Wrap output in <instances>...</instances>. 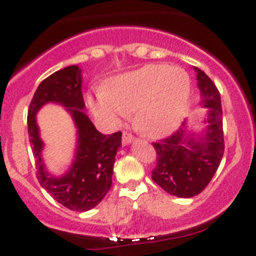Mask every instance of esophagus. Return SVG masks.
<instances>
[{"instance_id": "obj_1", "label": "esophagus", "mask_w": 256, "mask_h": 256, "mask_svg": "<svg viewBox=\"0 0 256 256\" xmlns=\"http://www.w3.org/2000/svg\"><path fill=\"white\" fill-rule=\"evenodd\" d=\"M132 140H134V136L131 134H128V132H124L122 134V146L130 144Z\"/></svg>"}]
</instances>
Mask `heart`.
Segmentation results:
<instances>
[{
  "label": "heart",
  "mask_w": 256,
  "mask_h": 256,
  "mask_svg": "<svg viewBox=\"0 0 256 256\" xmlns=\"http://www.w3.org/2000/svg\"><path fill=\"white\" fill-rule=\"evenodd\" d=\"M189 74L180 67L146 64L113 78L107 91L89 100L94 116L110 128L122 124L136 109L137 124L150 137H162L177 128L190 98Z\"/></svg>",
  "instance_id": "b5f03b06"
}]
</instances>
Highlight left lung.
Wrapping results in <instances>:
<instances>
[{
  "label": "left lung",
  "mask_w": 256,
  "mask_h": 256,
  "mask_svg": "<svg viewBox=\"0 0 256 256\" xmlns=\"http://www.w3.org/2000/svg\"><path fill=\"white\" fill-rule=\"evenodd\" d=\"M201 94L200 106L207 110L198 131L185 119L172 136L154 143L156 166L152 179L166 192L189 198L198 195L216 174L224 154L220 94L204 71L194 67Z\"/></svg>",
  "instance_id": "left-lung-1"
}]
</instances>
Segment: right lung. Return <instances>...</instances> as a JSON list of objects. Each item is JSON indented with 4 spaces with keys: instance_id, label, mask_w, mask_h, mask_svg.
Instances as JSON below:
<instances>
[{
    "instance_id": "obj_1",
    "label": "right lung",
    "mask_w": 256,
    "mask_h": 256,
    "mask_svg": "<svg viewBox=\"0 0 256 256\" xmlns=\"http://www.w3.org/2000/svg\"><path fill=\"white\" fill-rule=\"evenodd\" d=\"M82 84L83 74L77 64L64 67L44 79L28 107V131L40 186L68 210L86 212L96 207L110 192L116 155L122 146V132L104 134L96 130L84 112ZM48 103L62 105L78 130L75 155L62 175L49 172L42 160L44 144L36 116Z\"/></svg>"
}]
</instances>
